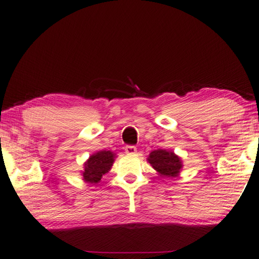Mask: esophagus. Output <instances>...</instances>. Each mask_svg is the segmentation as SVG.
I'll list each match as a JSON object with an SVG mask.
<instances>
[{"label":"esophagus","mask_w":259,"mask_h":259,"mask_svg":"<svg viewBox=\"0 0 259 259\" xmlns=\"http://www.w3.org/2000/svg\"><path fill=\"white\" fill-rule=\"evenodd\" d=\"M137 148H135L134 146H127L126 148H125V152L127 155H134V154H137Z\"/></svg>","instance_id":"34e87169"}]
</instances>
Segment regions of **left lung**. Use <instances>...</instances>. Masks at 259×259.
Masks as SVG:
<instances>
[{"label":"left lung","mask_w":259,"mask_h":259,"mask_svg":"<svg viewBox=\"0 0 259 259\" xmlns=\"http://www.w3.org/2000/svg\"><path fill=\"white\" fill-rule=\"evenodd\" d=\"M147 160L160 177L176 178L180 175L181 169L184 167L182 159L179 156L173 151L165 149L151 151Z\"/></svg>","instance_id":"obj_1"}]
</instances>
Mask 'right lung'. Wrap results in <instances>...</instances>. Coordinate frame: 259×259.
Instances as JSON below:
<instances>
[{"label":"right lung","mask_w":259,"mask_h":259,"mask_svg":"<svg viewBox=\"0 0 259 259\" xmlns=\"http://www.w3.org/2000/svg\"><path fill=\"white\" fill-rule=\"evenodd\" d=\"M116 157V154L110 150L94 152L83 163V169L81 171L82 180L92 185L97 184L101 180L102 176L111 169Z\"/></svg>","instance_id":"obj_1"}]
</instances>
